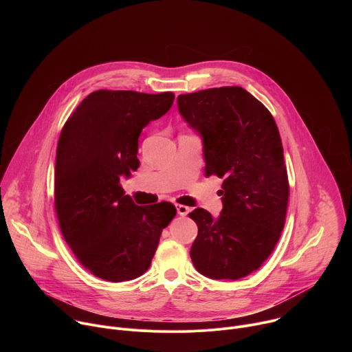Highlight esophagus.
Masks as SVG:
<instances>
[{"instance_id":"esophagus-1","label":"esophagus","mask_w":352,"mask_h":352,"mask_svg":"<svg viewBox=\"0 0 352 352\" xmlns=\"http://www.w3.org/2000/svg\"><path fill=\"white\" fill-rule=\"evenodd\" d=\"M175 208H177L178 214H179V216H182V217H184V216H186V214L190 212V209H189L188 206H185V205H177Z\"/></svg>"}]
</instances>
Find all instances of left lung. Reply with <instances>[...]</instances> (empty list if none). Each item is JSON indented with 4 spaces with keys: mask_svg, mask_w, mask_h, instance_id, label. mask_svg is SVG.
<instances>
[{
    "mask_svg": "<svg viewBox=\"0 0 352 352\" xmlns=\"http://www.w3.org/2000/svg\"><path fill=\"white\" fill-rule=\"evenodd\" d=\"M177 102L202 136L206 177L223 178L220 216L202 208L189 213L197 226L190 259L209 278H242L269 258L285 223L289 186L278 128L239 86L179 94Z\"/></svg>",
    "mask_w": 352,
    "mask_h": 352,
    "instance_id": "left-lung-1",
    "label": "left lung"
}]
</instances>
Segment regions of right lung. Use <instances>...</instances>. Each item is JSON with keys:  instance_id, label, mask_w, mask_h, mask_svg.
Segmentation results:
<instances>
[{"instance_id": "right-lung-1", "label": "right lung", "mask_w": 352, "mask_h": 352, "mask_svg": "<svg viewBox=\"0 0 352 352\" xmlns=\"http://www.w3.org/2000/svg\"><path fill=\"white\" fill-rule=\"evenodd\" d=\"M174 93H90L65 122L56 157L54 204L61 232L78 261L96 277L121 283L152 263L175 206L135 205L120 185L139 167L142 129L163 117Z\"/></svg>"}]
</instances>
